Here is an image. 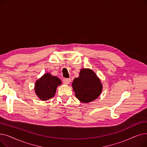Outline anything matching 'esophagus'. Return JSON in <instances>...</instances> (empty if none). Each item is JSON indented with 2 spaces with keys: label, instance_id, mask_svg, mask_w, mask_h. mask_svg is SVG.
I'll return each mask as SVG.
<instances>
[{
  "label": "esophagus",
  "instance_id": "34e87169",
  "mask_svg": "<svg viewBox=\"0 0 147 147\" xmlns=\"http://www.w3.org/2000/svg\"><path fill=\"white\" fill-rule=\"evenodd\" d=\"M71 82V79H64L63 80V82L64 84H69V83H70Z\"/></svg>",
  "mask_w": 147,
  "mask_h": 147
}]
</instances>
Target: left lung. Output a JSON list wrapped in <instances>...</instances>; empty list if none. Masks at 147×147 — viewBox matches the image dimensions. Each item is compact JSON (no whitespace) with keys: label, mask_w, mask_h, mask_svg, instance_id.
<instances>
[{"label":"left lung","mask_w":147,"mask_h":147,"mask_svg":"<svg viewBox=\"0 0 147 147\" xmlns=\"http://www.w3.org/2000/svg\"><path fill=\"white\" fill-rule=\"evenodd\" d=\"M71 86L76 98L83 103L94 101L102 91L101 80L90 68L81 69L79 77L73 80Z\"/></svg>","instance_id":"obj_1"}]
</instances>
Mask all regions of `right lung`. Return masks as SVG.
Here are the masks:
<instances>
[{
  "label": "right lung",
  "instance_id": "1",
  "mask_svg": "<svg viewBox=\"0 0 147 147\" xmlns=\"http://www.w3.org/2000/svg\"><path fill=\"white\" fill-rule=\"evenodd\" d=\"M60 84L61 80L58 78L51 75L49 73H46L36 80L34 92L42 101H47L55 95L57 87Z\"/></svg>",
  "mask_w": 147,
  "mask_h": 147
}]
</instances>
